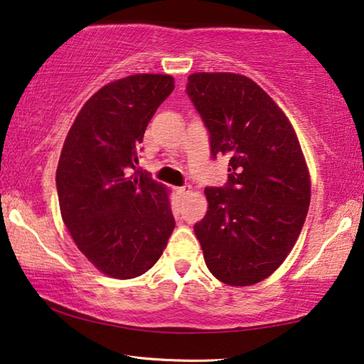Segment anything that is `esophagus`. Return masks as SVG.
<instances>
[{"label":"esophagus","mask_w":364,"mask_h":364,"mask_svg":"<svg viewBox=\"0 0 364 364\" xmlns=\"http://www.w3.org/2000/svg\"><path fill=\"white\" fill-rule=\"evenodd\" d=\"M176 193L180 194V196H183V194H188V193H191V186H181V188H176Z\"/></svg>","instance_id":"1"}]
</instances>
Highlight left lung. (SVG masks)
<instances>
[{
	"mask_svg": "<svg viewBox=\"0 0 364 364\" xmlns=\"http://www.w3.org/2000/svg\"><path fill=\"white\" fill-rule=\"evenodd\" d=\"M186 94L203 118L212 157L228 155V181L205 188L209 210L194 225L210 274L233 287L255 285L295 246L311 181L295 129L250 77L196 73Z\"/></svg>",
	"mask_w": 364,
	"mask_h": 364,
	"instance_id": "1",
	"label": "left lung"
}]
</instances>
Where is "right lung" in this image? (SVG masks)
<instances>
[{
  "label": "right lung",
  "mask_w": 364,
  "mask_h": 364,
  "mask_svg": "<svg viewBox=\"0 0 364 364\" xmlns=\"http://www.w3.org/2000/svg\"><path fill=\"white\" fill-rule=\"evenodd\" d=\"M173 89L166 74L103 85L80 108L58 161L63 222L79 251L113 279L147 272L175 228L166 188L137 168L149 121Z\"/></svg>",
  "instance_id": "obj_1"
}]
</instances>
